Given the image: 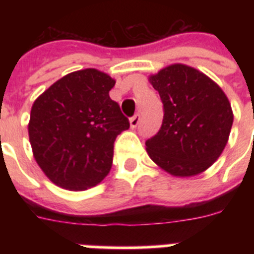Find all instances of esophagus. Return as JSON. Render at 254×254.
<instances>
[{
	"mask_svg": "<svg viewBox=\"0 0 254 254\" xmlns=\"http://www.w3.org/2000/svg\"><path fill=\"white\" fill-rule=\"evenodd\" d=\"M138 123H140V114H134L133 117H132L131 120H129V126H131V128H136L138 126Z\"/></svg>",
	"mask_w": 254,
	"mask_h": 254,
	"instance_id": "obj_1",
	"label": "esophagus"
}]
</instances>
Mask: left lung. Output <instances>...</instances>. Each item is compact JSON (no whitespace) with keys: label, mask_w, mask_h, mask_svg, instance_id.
<instances>
[{"label":"left lung","mask_w":254,"mask_h":254,"mask_svg":"<svg viewBox=\"0 0 254 254\" xmlns=\"http://www.w3.org/2000/svg\"><path fill=\"white\" fill-rule=\"evenodd\" d=\"M164 105L163 125L146 141L150 159L170 176L187 178L205 172L225 149L234 114L221 87L183 64L149 76Z\"/></svg>","instance_id":"obj_1"}]
</instances>
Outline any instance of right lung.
Listing matches in <instances>:
<instances>
[{"label": "right lung", "mask_w": 254, "mask_h": 254, "mask_svg": "<svg viewBox=\"0 0 254 254\" xmlns=\"http://www.w3.org/2000/svg\"><path fill=\"white\" fill-rule=\"evenodd\" d=\"M114 84L108 73L85 68L57 80L35 99L29 140L35 161L55 185L85 190L111 170L116 137L129 128L109 96Z\"/></svg>", "instance_id": "right-lung-1"}]
</instances>
